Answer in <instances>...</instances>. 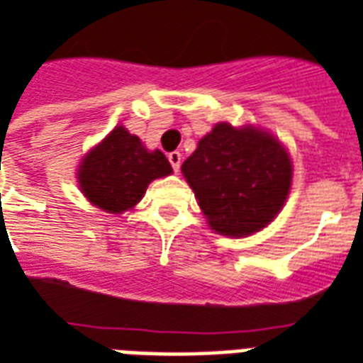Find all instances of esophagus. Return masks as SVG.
I'll return each mask as SVG.
<instances>
[{
	"label": "esophagus",
	"instance_id": "1",
	"mask_svg": "<svg viewBox=\"0 0 363 363\" xmlns=\"http://www.w3.org/2000/svg\"><path fill=\"white\" fill-rule=\"evenodd\" d=\"M168 160H170V164H172V168H174V172H178L179 164H182V152H178V151L170 152V155H168Z\"/></svg>",
	"mask_w": 363,
	"mask_h": 363
}]
</instances>
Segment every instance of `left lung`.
<instances>
[{"mask_svg":"<svg viewBox=\"0 0 363 363\" xmlns=\"http://www.w3.org/2000/svg\"><path fill=\"white\" fill-rule=\"evenodd\" d=\"M182 174L208 228L241 239L281 212L293 185V160L269 130L218 122L182 164Z\"/></svg>","mask_w":363,"mask_h":363,"instance_id":"left-lung-1","label":"left lung"}]
</instances>
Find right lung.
<instances>
[{
    "label": "right lung",
    "instance_id": "1",
    "mask_svg": "<svg viewBox=\"0 0 363 363\" xmlns=\"http://www.w3.org/2000/svg\"><path fill=\"white\" fill-rule=\"evenodd\" d=\"M172 166L164 155L118 124L82 157L76 179L89 204L108 214L132 211L152 179L166 178Z\"/></svg>",
    "mask_w": 363,
    "mask_h": 363
}]
</instances>
